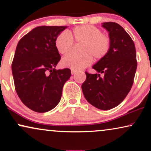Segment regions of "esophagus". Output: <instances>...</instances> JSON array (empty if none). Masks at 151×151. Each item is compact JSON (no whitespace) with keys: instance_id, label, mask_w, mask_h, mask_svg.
Listing matches in <instances>:
<instances>
[{"instance_id":"esophagus-1","label":"esophagus","mask_w":151,"mask_h":151,"mask_svg":"<svg viewBox=\"0 0 151 151\" xmlns=\"http://www.w3.org/2000/svg\"><path fill=\"white\" fill-rule=\"evenodd\" d=\"M76 73V70H71V74L72 75H75V74Z\"/></svg>"}]
</instances>
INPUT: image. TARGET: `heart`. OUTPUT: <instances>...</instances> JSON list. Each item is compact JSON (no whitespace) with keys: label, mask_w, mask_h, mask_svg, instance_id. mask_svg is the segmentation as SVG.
I'll use <instances>...</instances> for the list:
<instances>
[{"label":"heart","mask_w":151,"mask_h":151,"mask_svg":"<svg viewBox=\"0 0 151 151\" xmlns=\"http://www.w3.org/2000/svg\"><path fill=\"white\" fill-rule=\"evenodd\" d=\"M74 41L82 44L79 54H71L64 57L62 65L74 70H81L91 65L93 56L101 60L109 53L111 47V39L101 29L91 25H78L70 32H61L55 40V47L59 54L66 55L72 51Z\"/></svg>","instance_id":"b5f03b06"}]
</instances>
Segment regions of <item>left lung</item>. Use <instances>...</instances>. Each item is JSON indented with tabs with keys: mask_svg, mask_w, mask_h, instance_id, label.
I'll return each mask as SVG.
<instances>
[{
	"mask_svg": "<svg viewBox=\"0 0 151 151\" xmlns=\"http://www.w3.org/2000/svg\"><path fill=\"white\" fill-rule=\"evenodd\" d=\"M109 32L111 47L106 57L93 66L98 74L85 72L82 85L87 101L97 108L109 110L118 106L127 96L133 85L136 68L134 43L119 24L103 23ZM100 73H104L103 77Z\"/></svg>",
	"mask_w": 151,
	"mask_h": 151,
	"instance_id": "obj_1",
	"label": "left lung"
}]
</instances>
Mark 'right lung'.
Masks as SVG:
<instances>
[{
  "label": "right lung",
  "instance_id": "1",
  "mask_svg": "<svg viewBox=\"0 0 151 151\" xmlns=\"http://www.w3.org/2000/svg\"><path fill=\"white\" fill-rule=\"evenodd\" d=\"M66 26H40L19 41L12 63L14 85L21 101L38 113L54 109L60 101L69 68H54L61 58L55 40Z\"/></svg>",
  "mask_w": 151,
  "mask_h": 151
}]
</instances>
